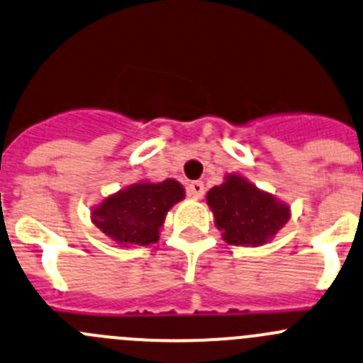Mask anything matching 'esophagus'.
<instances>
[{
	"label": "esophagus",
	"mask_w": 363,
	"mask_h": 363,
	"mask_svg": "<svg viewBox=\"0 0 363 363\" xmlns=\"http://www.w3.org/2000/svg\"><path fill=\"white\" fill-rule=\"evenodd\" d=\"M188 195L193 199H202L203 196V182L202 181H193L188 184Z\"/></svg>",
	"instance_id": "obj_1"
}]
</instances>
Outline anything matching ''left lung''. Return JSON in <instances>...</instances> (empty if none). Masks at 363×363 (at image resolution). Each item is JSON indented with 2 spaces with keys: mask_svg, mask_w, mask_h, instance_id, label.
<instances>
[{
  "mask_svg": "<svg viewBox=\"0 0 363 363\" xmlns=\"http://www.w3.org/2000/svg\"><path fill=\"white\" fill-rule=\"evenodd\" d=\"M206 199L214 225L228 245H266L291 218L286 202L239 174L225 175L223 182L211 188Z\"/></svg>",
  "mask_w": 363,
  "mask_h": 363,
  "instance_id": "8db88e82",
  "label": "left lung"
}]
</instances>
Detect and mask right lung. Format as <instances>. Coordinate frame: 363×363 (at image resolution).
<instances>
[{
  "label": "right lung",
  "mask_w": 363,
  "mask_h": 363,
  "mask_svg": "<svg viewBox=\"0 0 363 363\" xmlns=\"http://www.w3.org/2000/svg\"><path fill=\"white\" fill-rule=\"evenodd\" d=\"M186 196L175 179L138 181L108 195L92 209V223L121 246H149L160 239L168 211Z\"/></svg>",
  "instance_id": "right-lung-1"
}]
</instances>
